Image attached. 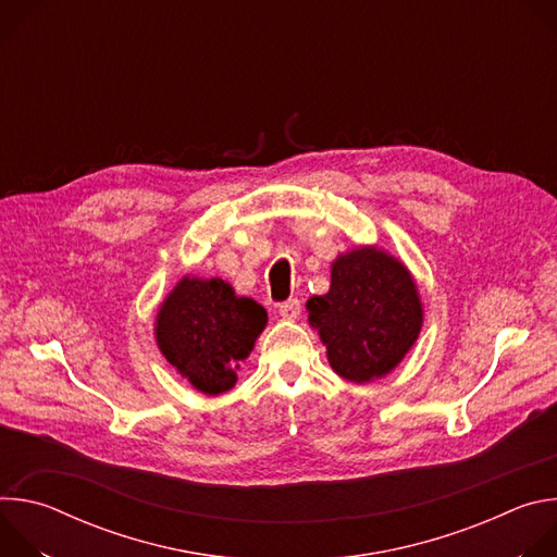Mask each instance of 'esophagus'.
Instances as JSON below:
<instances>
[{"mask_svg":"<svg viewBox=\"0 0 557 557\" xmlns=\"http://www.w3.org/2000/svg\"><path fill=\"white\" fill-rule=\"evenodd\" d=\"M299 312H301L299 299H286L280 304V314L284 317V320H297Z\"/></svg>","mask_w":557,"mask_h":557,"instance_id":"obj_1","label":"esophagus"}]
</instances>
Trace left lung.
Wrapping results in <instances>:
<instances>
[{"label":"left lung","instance_id":"8db88e82","mask_svg":"<svg viewBox=\"0 0 557 557\" xmlns=\"http://www.w3.org/2000/svg\"><path fill=\"white\" fill-rule=\"evenodd\" d=\"M331 368L352 381L385 376L419 339L423 306L414 277L376 247H357L333 262L331 290L306 301Z\"/></svg>","mask_w":557,"mask_h":557}]
</instances>
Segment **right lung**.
Masks as SVG:
<instances>
[{
	"label": "right lung",
	"mask_w": 557,
	"mask_h": 557,
	"mask_svg": "<svg viewBox=\"0 0 557 557\" xmlns=\"http://www.w3.org/2000/svg\"><path fill=\"white\" fill-rule=\"evenodd\" d=\"M267 320L264 306L224 280L185 275L158 308L156 344L196 389L215 396L235 385Z\"/></svg>",
	"instance_id": "right-lung-1"
}]
</instances>
